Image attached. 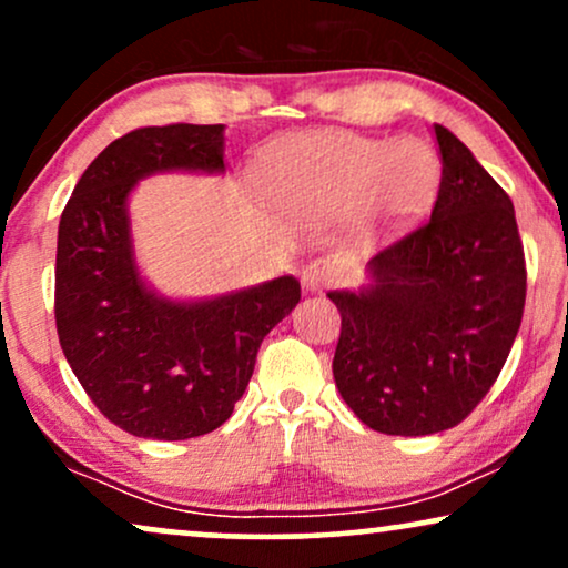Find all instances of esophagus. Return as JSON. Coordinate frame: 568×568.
I'll list each match as a JSON object with an SVG mask.
<instances>
[{"mask_svg":"<svg viewBox=\"0 0 568 568\" xmlns=\"http://www.w3.org/2000/svg\"><path fill=\"white\" fill-rule=\"evenodd\" d=\"M335 277H337V267L335 262L329 260H314L301 270V285H304L306 293H317L322 288H327Z\"/></svg>","mask_w":568,"mask_h":568,"instance_id":"esophagus-1","label":"esophagus"}]
</instances>
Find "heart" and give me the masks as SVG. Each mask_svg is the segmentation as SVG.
<instances>
[{
  "label": "heart",
  "instance_id": "b5f03b06",
  "mask_svg": "<svg viewBox=\"0 0 568 568\" xmlns=\"http://www.w3.org/2000/svg\"><path fill=\"white\" fill-rule=\"evenodd\" d=\"M440 164L427 143L348 131L293 135L270 154L262 191L277 210L298 220H325L346 210L362 239L390 233L433 201Z\"/></svg>",
  "mask_w": 568,
  "mask_h": 568
}]
</instances>
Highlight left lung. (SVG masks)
I'll use <instances>...</instances> for the list:
<instances>
[{
  "mask_svg": "<svg viewBox=\"0 0 568 568\" xmlns=\"http://www.w3.org/2000/svg\"><path fill=\"white\" fill-rule=\"evenodd\" d=\"M433 214L372 256L369 285L329 291L341 312L333 377L385 435L456 427L487 396L519 333L527 270L508 193L448 128L435 125Z\"/></svg>",
  "mask_w": 568,
  "mask_h": 568,
  "instance_id": "1",
  "label": "left lung"
}]
</instances>
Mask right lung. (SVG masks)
I'll return each instance as SVG.
<instances>
[{
  "instance_id": "right-lung-1",
  "label": "right lung",
  "mask_w": 568,
  "mask_h": 568,
  "mask_svg": "<svg viewBox=\"0 0 568 568\" xmlns=\"http://www.w3.org/2000/svg\"><path fill=\"white\" fill-rule=\"evenodd\" d=\"M225 172V125L139 128L112 141L78 181L57 233L60 346L106 419L135 437L189 440L231 419L264 335L298 304L283 275L201 301L146 285L128 196L154 172Z\"/></svg>"
}]
</instances>
